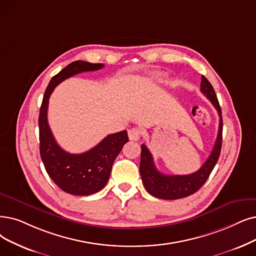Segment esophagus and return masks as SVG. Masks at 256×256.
<instances>
[{"instance_id":"esophagus-1","label":"esophagus","mask_w":256,"mask_h":256,"mask_svg":"<svg viewBox=\"0 0 256 256\" xmlns=\"http://www.w3.org/2000/svg\"><path fill=\"white\" fill-rule=\"evenodd\" d=\"M128 136L131 140H138L140 138V130L138 128H131L128 131Z\"/></svg>"}]
</instances>
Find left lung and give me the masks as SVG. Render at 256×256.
<instances>
[{
	"label": "left lung",
	"instance_id": "obj_1",
	"mask_svg": "<svg viewBox=\"0 0 256 256\" xmlns=\"http://www.w3.org/2000/svg\"><path fill=\"white\" fill-rule=\"evenodd\" d=\"M200 91L207 96L212 105L216 107L220 116L218 134L216 144H214V147L211 151V154L205 164L200 167V169L196 172L187 176H166L162 174L156 168L152 154L146 145L142 144L140 147V176L146 190L154 198L162 200H178L191 196V194L196 192L206 182L210 173L212 172L213 168L216 167L218 160L222 140V110L216 91H214L210 82L204 76H202Z\"/></svg>",
	"mask_w": 256,
	"mask_h": 256
}]
</instances>
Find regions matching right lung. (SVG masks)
<instances>
[{"label":"right lung","instance_id":"add662e5","mask_svg":"<svg viewBox=\"0 0 256 256\" xmlns=\"http://www.w3.org/2000/svg\"><path fill=\"white\" fill-rule=\"evenodd\" d=\"M103 67V64H92L85 60H76L69 64L51 78L40 108V158L50 178L63 191L74 196H90L106 186L112 164L128 142V134L126 130L109 134L92 149L80 154H71L58 145L49 128L48 102L50 94L60 82L78 74Z\"/></svg>","mask_w":256,"mask_h":256}]
</instances>
